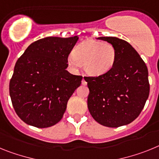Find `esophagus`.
<instances>
[{"mask_svg": "<svg viewBox=\"0 0 159 159\" xmlns=\"http://www.w3.org/2000/svg\"><path fill=\"white\" fill-rule=\"evenodd\" d=\"M81 84L83 85H86V84H87V82H86V81H85V79L84 78L83 79H82V81H81Z\"/></svg>", "mask_w": 159, "mask_h": 159, "instance_id": "34e87169", "label": "esophagus"}]
</instances>
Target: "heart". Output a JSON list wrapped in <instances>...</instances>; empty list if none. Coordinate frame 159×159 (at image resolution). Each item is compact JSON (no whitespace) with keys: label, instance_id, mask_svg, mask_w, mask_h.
<instances>
[{"label":"heart","instance_id":"b5f03b06","mask_svg":"<svg viewBox=\"0 0 159 159\" xmlns=\"http://www.w3.org/2000/svg\"><path fill=\"white\" fill-rule=\"evenodd\" d=\"M117 50L112 44L88 39L75 47L74 54L69 57L70 66H83L85 72L92 77H98L110 71L115 63Z\"/></svg>","mask_w":159,"mask_h":159}]
</instances>
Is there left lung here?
<instances>
[{
    "label": "left lung",
    "instance_id": "1",
    "mask_svg": "<svg viewBox=\"0 0 159 159\" xmlns=\"http://www.w3.org/2000/svg\"><path fill=\"white\" fill-rule=\"evenodd\" d=\"M98 39L112 44L117 50V57L106 74L84 78L89 89L88 109L101 125L108 127L128 125L139 117L148 98V70L127 41L115 37Z\"/></svg>",
    "mask_w": 159,
    "mask_h": 159
}]
</instances>
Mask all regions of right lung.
Listing matches in <instances>:
<instances>
[{"instance_id":"add662e5","label":"right lung","mask_w":159,"mask_h":159,"mask_svg":"<svg viewBox=\"0 0 159 159\" xmlns=\"http://www.w3.org/2000/svg\"><path fill=\"white\" fill-rule=\"evenodd\" d=\"M78 36L34 41L16 61L9 94L16 114L28 125L46 128L60 121L82 77L71 74L68 56Z\"/></svg>"}]
</instances>
